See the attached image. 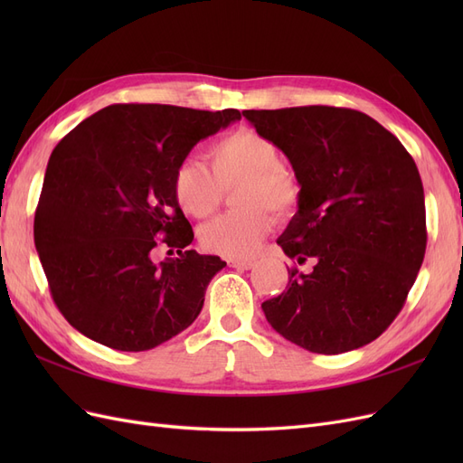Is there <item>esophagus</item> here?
<instances>
[{"instance_id":"esophagus-1","label":"esophagus","mask_w":463,"mask_h":463,"mask_svg":"<svg viewBox=\"0 0 463 463\" xmlns=\"http://www.w3.org/2000/svg\"><path fill=\"white\" fill-rule=\"evenodd\" d=\"M228 264L232 266V269H237V270H250L255 266L253 260H247V259H230Z\"/></svg>"}]
</instances>
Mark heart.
<instances>
[{
	"instance_id": "heart-1",
	"label": "heart",
	"mask_w": 463,
	"mask_h": 463,
	"mask_svg": "<svg viewBox=\"0 0 463 463\" xmlns=\"http://www.w3.org/2000/svg\"><path fill=\"white\" fill-rule=\"evenodd\" d=\"M279 148L253 129H240L210 146L208 165L197 158L179 162L174 172V197L193 218H206L218 208L223 189L235 184L233 204L240 210L204 223L201 245L214 255L230 259L250 257L262 243L276 216H288L299 197V187L284 167Z\"/></svg>"
}]
</instances>
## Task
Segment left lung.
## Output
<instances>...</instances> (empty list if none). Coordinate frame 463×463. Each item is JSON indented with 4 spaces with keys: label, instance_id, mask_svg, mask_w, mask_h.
Here are the masks:
<instances>
[{
    "label": "left lung",
    "instance_id": "obj_1",
    "mask_svg": "<svg viewBox=\"0 0 463 463\" xmlns=\"http://www.w3.org/2000/svg\"><path fill=\"white\" fill-rule=\"evenodd\" d=\"M282 150L299 184L298 213L278 237L296 262L282 296L262 303L270 326L313 354L376 340L398 317L427 247L425 194L410 152L357 109H245Z\"/></svg>",
    "mask_w": 463,
    "mask_h": 463
}]
</instances>
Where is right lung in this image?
<instances>
[{"instance_id": "add662e5", "label": "right lung", "mask_w": 463, "mask_h": 463, "mask_svg": "<svg viewBox=\"0 0 463 463\" xmlns=\"http://www.w3.org/2000/svg\"><path fill=\"white\" fill-rule=\"evenodd\" d=\"M237 119V109L114 104L53 148L34 243L55 305L82 335L146 352L199 317L226 262L189 249L193 230L172 181L194 145ZM156 239L180 257L154 263Z\"/></svg>"}]
</instances>
